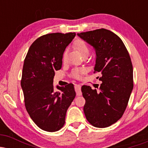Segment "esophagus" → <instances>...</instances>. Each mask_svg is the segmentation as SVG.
<instances>
[{
	"label": "esophagus",
	"mask_w": 148,
	"mask_h": 148,
	"mask_svg": "<svg viewBox=\"0 0 148 148\" xmlns=\"http://www.w3.org/2000/svg\"><path fill=\"white\" fill-rule=\"evenodd\" d=\"M81 85H77L76 84L75 85V90H76V95L77 96H81V95H82V92H81Z\"/></svg>",
	"instance_id": "34e87169"
}]
</instances>
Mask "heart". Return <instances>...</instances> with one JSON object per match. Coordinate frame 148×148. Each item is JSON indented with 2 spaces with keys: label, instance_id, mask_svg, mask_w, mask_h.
<instances>
[{
  "label": "heart",
  "instance_id": "obj_1",
  "mask_svg": "<svg viewBox=\"0 0 148 148\" xmlns=\"http://www.w3.org/2000/svg\"><path fill=\"white\" fill-rule=\"evenodd\" d=\"M74 48L77 50L80 54L82 56H88L90 53V48L88 45L86 44V42L84 40H81V39H78L75 40L74 42ZM64 58V54L63 56ZM86 72V69L84 68H76L73 69L72 71V76L75 78V79H79L81 77L83 74Z\"/></svg>",
  "mask_w": 148,
  "mask_h": 148
}]
</instances>
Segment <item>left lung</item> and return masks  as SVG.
<instances>
[{"label":"left lung","mask_w":148,"mask_h":148,"mask_svg":"<svg viewBox=\"0 0 148 148\" xmlns=\"http://www.w3.org/2000/svg\"><path fill=\"white\" fill-rule=\"evenodd\" d=\"M78 35L96 51L94 73L99 72L102 81L99 91L83 86L86 99L84 111L92 126L105 128L121 118L134 87L133 66L123 42L110 30L101 28Z\"/></svg>","instance_id":"obj_1"}]
</instances>
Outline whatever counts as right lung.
<instances>
[{"label":"right lung","mask_w":148,"mask_h":148,"mask_svg":"<svg viewBox=\"0 0 148 148\" xmlns=\"http://www.w3.org/2000/svg\"><path fill=\"white\" fill-rule=\"evenodd\" d=\"M75 35H42L32 44L24 60L21 86L25 108L37 127L47 132H57L63 127L66 113L75 98L72 84L57 86L58 92L53 86L55 72L62 67L64 50Z\"/></svg>","instance_id":"right-lung-1"}]
</instances>
